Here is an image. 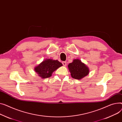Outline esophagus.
Listing matches in <instances>:
<instances>
[{
    "instance_id": "esophagus-1",
    "label": "esophagus",
    "mask_w": 122,
    "mask_h": 122,
    "mask_svg": "<svg viewBox=\"0 0 122 122\" xmlns=\"http://www.w3.org/2000/svg\"><path fill=\"white\" fill-rule=\"evenodd\" d=\"M62 64L64 66H66V62L65 61H63V62H62Z\"/></svg>"
}]
</instances>
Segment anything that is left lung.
Returning a JSON list of instances; mask_svg holds the SVG:
<instances>
[{"mask_svg":"<svg viewBox=\"0 0 122 122\" xmlns=\"http://www.w3.org/2000/svg\"><path fill=\"white\" fill-rule=\"evenodd\" d=\"M68 68L72 78L81 79L89 74V69L79 59H75L68 65Z\"/></svg>","mask_w":122,"mask_h":122,"instance_id":"left-lung-1","label":"left lung"}]
</instances>
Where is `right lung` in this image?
I'll use <instances>...</instances> for the list:
<instances>
[{"mask_svg": "<svg viewBox=\"0 0 122 122\" xmlns=\"http://www.w3.org/2000/svg\"><path fill=\"white\" fill-rule=\"evenodd\" d=\"M62 66V64L58 60L48 59L39 64L35 71L42 78H46L51 77L52 73Z\"/></svg>", "mask_w": 122, "mask_h": 122, "instance_id": "right-lung-1", "label": "right lung"}]
</instances>
